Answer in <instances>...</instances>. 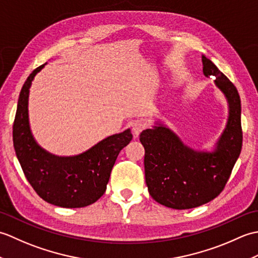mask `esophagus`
I'll use <instances>...</instances> for the list:
<instances>
[{
	"label": "esophagus",
	"mask_w": 258,
	"mask_h": 258,
	"mask_svg": "<svg viewBox=\"0 0 258 258\" xmlns=\"http://www.w3.org/2000/svg\"><path fill=\"white\" fill-rule=\"evenodd\" d=\"M147 126V124L144 122V120H138V122H135L132 126V132L134 135L138 136L142 131H143Z\"/></svg>",
	"instance_id": "34e87169"
}]
</instances>
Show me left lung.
Wrapping results in <instances>:
<instances>
[{
    "label": "left lung",
    "mask_w": 258,
    "mask_h": 258,
    "mask_svg": "<svg viewBox=\"0 0 258 258\" xmlns=\"http://www.w3.org/2000/svg\"><path fill=\"white\" fill-rule=\"evenodd\" d=\"M202 62L203 73L215 79V85L228 103L227 124L215 150L194 151L163 124L140 135L145 149V180L150 195L174 210L201 206L220 195L242 150L240 98L236 87L211 59L203 55Z\"/></svg>",
    "instance_id": "1"
}]
</instances>
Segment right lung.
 Returning <instances> with one entry per match:
<instances>
[{
  "label": "right lung",
  "mask_w": 258,
  "mask_h": 258,
  "mask_svg": "<svg viewBox=\"0 0 258 258\" xmlns=\"http://www.w3.org/2000/svg\"><path fill=\"white\" fill-rule=\"evenodd\" d=\"M35 69L22 87L13 124V145L26 179L37 195L59 207H84L104 194L120 150L133 139L130 128L74 156H57L38 145L29 123V93Z\"/></svg>",
  "instance_id": "add662e5"
}]
</instances>
